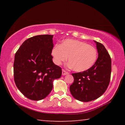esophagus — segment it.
<instances>
[{"label":"esophagus","mask_w":125,"mask_h":125,"mask_svg":"<svg viewBox=\"0 0 125 125\" xmlns=\"http://www.w3.org/2000/svg\"><path fill=\"white\" fill-rule=\"evenodd\" d=\"M69 73L68 72L65 71L64 69H62V75H67V74H68Z\"/></svg>","instance_id":"34e87169"}]
</instances>
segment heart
I'll return each mask as SVG.
<instances>
[{"instance_id": "1", "label": "heart", "mask_w": 125, "mask_h": 125, "mask_svg": "<svg viewBox=\"0 0 125 125\" xmlns=\"http://www.w3.org/2000/svg\"><path fill=\"white\" fill-rule=\"evenodd\" d=\"M52 54L56 64L60 65L68 57L69 66L74 71L83 72L90 69L95 63L98 52L94 46L77 40H65L53 48Z\"/></svg>"}]
</instances>
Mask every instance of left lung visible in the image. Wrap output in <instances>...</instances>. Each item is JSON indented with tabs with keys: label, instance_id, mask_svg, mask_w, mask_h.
<instances>
[{
	"label": "left lung",
	"instance_id": "left-lung-1",
	"mask_svg": "<svg viewBox=\"0 0 125 125\" xmlns=\"http://www.w3.org/2000/svg\"><path fill=\"white\" fill-rule=\"evenodd\" d=\"M95 42L98 57L89 70L72 74L73 83L70 92L75 99L83 102L95 100L105 93L110 81L111 59L103 44Z\"/></svg>",
	"mask_w": 125,
	"mask_h": 125
}]
</instances>
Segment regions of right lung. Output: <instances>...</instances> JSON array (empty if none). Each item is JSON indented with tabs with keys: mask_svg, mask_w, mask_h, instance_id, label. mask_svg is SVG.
Here are the masks:
<instances>
[{
	"mask_svg": "<svg viewBox=\"0 0 125 125\" xmlns=\"http://www.w3.org/2000/svg\"><path fill=\"white\" fill-rule=\"evenodd\" d=\"M53 35H42L23 42L15 55L14 77L17 88L29 99L40 100L53 88V81L62 75L51 55Z\"/></svg>",
	"mask_w": 125,
	"mask_h": 125,
	"instance_id": "add662e5",
	"label": "right lung"
}]
</instances>
